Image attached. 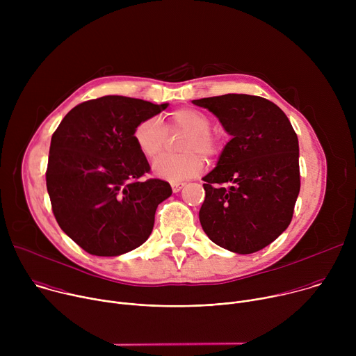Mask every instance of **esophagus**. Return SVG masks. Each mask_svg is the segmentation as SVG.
Segmentation results:
<instances>
[{"instance_id":"34e87169","label":"esophagus","mask_w":356,"mask_h":356,"mask_svg":"<svg viewBox=\"0 0 356 356\" xmlns=\"http://www.w3.org/2000/svg\"><path fill=\"white\" fill-rule=\"evenodd\" d=\"M184 184H186V183H183V181H172V183H170V186H172V190H173L175 193L180 191V190L184 187Z\"/></svg>"}]
</instances>
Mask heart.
<instances>
[{
	"label": "heart",
	"mask_w": 356,
	"mask_h": 356,
	"mask_svg": "<svg viewBox=\"0 0 356 356\" xmlns=\"http://www.w3.org/2000/svg\"><path fill=\"white\" fill-rule=\"evenodd\" d=\"M211 128V120L204 113L180 108L170 114L163 125L158 118L142 120L134 129V140L140 154L154 161L166 147L168 132H186L179 143L180 155H165L154 163V172L170 181H180L198 175L204 168V158L217 156L222 149L221 136Z\"/></svg>",
	"instance_id": "obj_1"
}]
</instances>
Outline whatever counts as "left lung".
<instances>
[{
  "label": "left lung",
  "mask_w": 356,
  "mask_h": 356,
  "mask_svg": "<svg viewBox=\"0 0 356 356\" xmlns=\"http://www.w3.org/2000/svg\"><path fill=\"white\" fill-rule=\"evenodd\" d=\"M218 117L232 139L204 180L200 222L218 246L253 253L290 224L300 191L298 139L272 101L248 94L193 99Z\"/></svg>",
  "instance_id": "8db88e82"
}]
</instances>
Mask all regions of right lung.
<instances>
[{
  "instance_id": "obj_1",
  "label": "right lung",
  "mask_w": 356,
  "mask_h": 356,
  "mask_svg": "<svg viewBox=\"0 0 356 356\" xmlns=\"http://www.w3.org/2000/svg\"><path fill=\"white\" fill-rule=\"evenodd\" d=\"M168 104L122 95L88 99L70 110L52 135L46 187L66 235L95 257L140 246L172 187L150 173L134 140L135 127Z\"/></svg>"
}]
</instances>
